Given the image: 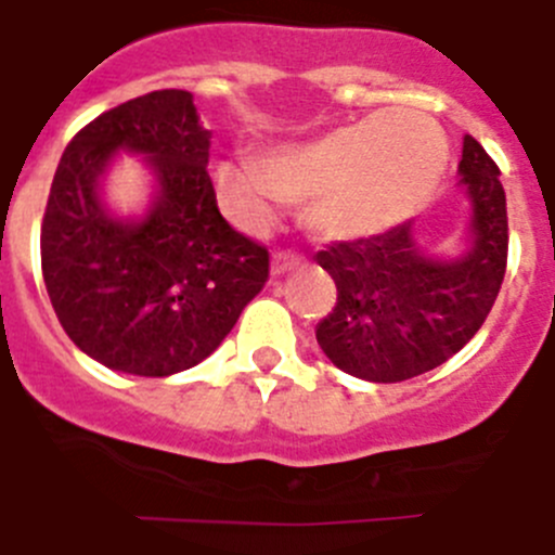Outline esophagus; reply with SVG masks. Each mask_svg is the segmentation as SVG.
<instances>
[{"mask_svg":"<svg viewBox=\"0 0 555 555\" xmlns=\"http://www.w3.org/2000/svg\"><path fill=\"white\" fill-rule=\"evenodd\" d=\"M297 258L288 253H274L272 255V278H283L286 272H292V269H297Z\"/></svg>","mask_w":555,"mask_h":555,"instance_id":"obj_1","label":"esophagus"}]
</instances>
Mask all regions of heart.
<instances>
[{
	"instance_id": "1",
	"label": "heart",
	"mask_w": 555,
	"mask_h": 555,
	"mask_svg": "<svg viewBox=\"0 0 555 555\" xmlns=\"http://www.w3.org/2000/svg\"><path fill=\"white\" fill-rule=\"evenodd\" d=\"M444 160L448 144L428 116L377 111L308 144L267 152L261 164L219 160L214 189L244 233H267L283 203H306V228L320 242L345 244L409 219L439 183Z\"/></svg>"
}]
</instances>
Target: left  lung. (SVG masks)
<instances>
[{
    "instance_id": "obj_1",
    "label": "left lung",
    "mask_w": 555,
    "mask_h": 555,
    "mask_svg": "<svg viewBox=\"0 0 555 555\" xmlns=\"http://www.w3.org/2000/svg\"><path fill=\"white\" fill-rule=\"evenodd\" d=\"M459 189L469 219L455 255L425 249L414 222L317 253L338 288L317 341L341 372L400 384L444 364L480 331L506 274L508 219L500 169L473 135H464Z\"/></svg>"
}]
</instances>
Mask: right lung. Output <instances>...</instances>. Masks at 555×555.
Returning <instances> with one entry per match:
<instances>
[{"mask_svg":"<svg viewBox=\"0 0 555 555\" xmlns=\"http://www.w3.org/2000/svg\"><path fill=\"white\" fill-rule=\"evenodd\" d=\"M208 150L194 96L166 88L96 116L63 152L41 224L43 283L68 338L107 370L197 366L267 283V249L219 214ZM121 151L153 178L139 218L104 197Z\"/></svg>","mask_w":555,"mask_h":555,"instance_id":"add662e5","label":"right lung"}]
</instances>
